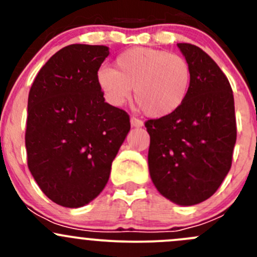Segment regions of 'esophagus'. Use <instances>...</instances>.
Masks as SVG:
<instances>
[{
    "mask_svg": "<svg viewBox=\"0 0 257 257\" xmlns=\"http://www.w3.org/2000/svg\"><path fill=\"white\" fill-rule=\"evenodd\" d=\"M131 124H132V126H136V128H141V126H143V121H142L141 119L136 118V116H132Z\"/></svg>",
    "mask_w": 257,
    "mask_h": 257,
    "instance_id": "obj_1",
    "label": "esophagus"
}]
</instances>
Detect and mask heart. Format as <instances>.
I'll return each instance as SVG.
<instances>
[{
    "mask_svg": "<svg viewBox=\"0 0 257 257\" xmlns=\"http://www.w3.org/2000/svg\"><path fill=\"white\" fill-rule=\"evenodd\" d=\"M114 67L97 72V84L108 100L121 105L131 98L145 115L163 118L185 103L193 83V68L185 57L164 49L133 47L118 54Z\"/></svg>",
    "mask_w": 257,
    "mask_h": 257,
    "instance_id": "b5f03b06",
    "label": "heart"
}]
</instances>
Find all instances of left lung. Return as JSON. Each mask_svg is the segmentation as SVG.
I'll return each mask as SVG.
<instances>
[{"mask_svg": "<svg viewBox=\"0 0 257 257\" xmlns=\"http://www.w3.org/2000/svg\"><path fill=\"white\" fill-rule=\"evenodd\" d=\"M193 68L185 103L175 113L149 119L148 164L162 195L179 205H195L221 185L236 143L235 103L229 79L198 46L178 43Z\"/></svg>", "mask_w": 257, "mask_h": 257, "instance_id": "left-lung-1", "label": "left lung"}]
</instances>
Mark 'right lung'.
Masks as SVG:
<instances>
[{
    "instance_id": "right-lung-1",
    "label": "right lung",
    "mask_w": 257,
    "mask_h": 257,
    "mask_svg": "<svg viewBox=\"0 0 257 257\" xmlns=\"http://www.w3.org/2000/svg\"><path fill=\"white\" fill-rule=\"evenodd\" d=\"M105 46L69 45L40 69L28 94L27 164L48 199L79 208L99 195L131 129L123 109L104 102L97 72Z\"/></svg>"
}]
</instances>
